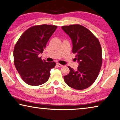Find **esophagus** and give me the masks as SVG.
Wrapping results in <instances>:
<instances>
[{
  "instance_id": "34e87169",
  "label": "esophagus",
  "mask_w": 120,
  "mask_h": 120,
  "mask_svg": "<svg viewBox=\"0 0 120 120\" xmlns=\"http://www.w3.org/2000/svg\"><path fill=\"white\" fill-rule=\"evenodd\" d=\"M56 65H57V66H58V67H63V65H62V64H59V63H57V64H56Z\"/></svg>"
}]
</instances>
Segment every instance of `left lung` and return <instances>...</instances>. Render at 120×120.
Returning <instances> with one entry per match:
<instances>
[{"label":"left lung","instance_id":"obj_1","mask_svg":"<svg viewBox=\"0 0 120 120\" xmlns=\"http://www.w3.org/2000/svg\"><path fill=\"white\" fill-rule=\"evenodd\" d=\"M62 29L71 38L73 53L76 54L75 60L79 62L76 70L68 66L70 72L64 76V81L76 90L86 89L96 81L101 67L102 51L99 41L90 30L80 24L62 26Z\"/></svg>","mask_w":120,"mask_h":120}]
</instances>
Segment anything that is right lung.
Instances as JSON below:
<instances>
[{
  "label": "right lung",
  "instance_id": "obj_1",
  "mask_svg": "<svg viewBox=\"0 0 120 120\" xmlns=\"http://www.w3.org/2000/svg\"><path fill=\"white\" fill-rule=\"evenodd\" d=\"M56 26L41 24L29 28L19 38L14 46L13 56L15 68L24 82L33 86L46 82L55 62H48L39 57Z\"/></svg>",
  "mask_w": 120,
  "mask_h": 120
}]
</instances>
